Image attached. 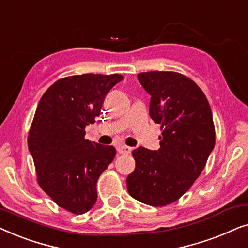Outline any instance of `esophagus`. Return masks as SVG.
I'll return each mask as SVG.
<instances>
[{
    "mask_svg": "<svg viewBox=\"0 0 248 248\" xmlns=\"http://www.w3.org/2000/svg\"><path fill=\"white\" fill-rule=\"evenodd\" d=\"M117 151L120 152V154H130V152L132 151V148L127 147V145L121 144L117 147Z\"/></svg>",
    "mask_w": 248,
    "mask_h": 248,
    "instance_id": "esophagus-1",
    "label": "esophagus"
}]
</instances>
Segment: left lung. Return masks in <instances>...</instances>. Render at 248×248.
<instances>
[{
    "instance_id": "left-lung-1",
    "label": "left lung",
    "mask_w": 248,
    "mask_h": 248,
    "mask_svg": "<svg viewBox=\"0 0 248 248\" xmlns=\"http://www.w3.org/2000/svg\"><path fill=\"white\" fill-rule=\"evenodd\" d=\"M138 80L151 96L149 114L162 132L158 150L133 151L137 166L127 191L145 204L164 206L187 192L204 168L216 143L212 111L203 91L183 74L151 71Z\"/></svg>"
}]
</instances>
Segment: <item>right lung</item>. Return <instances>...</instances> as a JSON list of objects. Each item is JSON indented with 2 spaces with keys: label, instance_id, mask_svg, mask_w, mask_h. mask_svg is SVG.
Segmentation results:
<instances>
[{
  "label": "right lung",
  "instance_id": "add662e5",
  "mask_svg": "<svg viewBox=\"0 0 248 248\" xmlns=\"http://www.w3.org/2000/svg\"><path fill=\"white\" fill-rule=\"evenodd\" d=\"M121 74H81L52 84L37 106L28 137L39 186L67 211L82 215L97 201V181L116 149L84 139Z\"/></svg>",
  "mask_w": 248,
  "mask_h": 248
}]
</instances>
